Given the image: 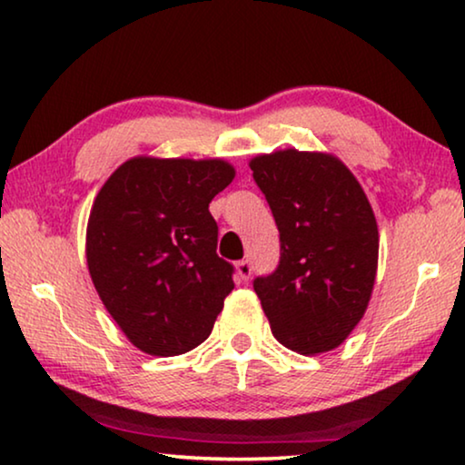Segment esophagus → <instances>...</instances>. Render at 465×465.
Returning <instances> with one entry per match:
<instances>
[{
  "label": "esophagus",
  "mask_w": 465,
  "mask_h": 465,
  "mask_svg": "<svg viewBox=\"0 0 465 465\" xmlns=\"http://www.w3.org/2000/svg\"><path fill=\"white\" fill-rule=\"evenodd\" d=\"M235 272H238V277H240L242 282H246L248 277H251V273H252L251 261H238V262H235Z\"/></svg>",
  "instance_id": "esophagus-1"
}]
</instances>
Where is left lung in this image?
<instances>
[{"label": "left lung", "mask_w": 465, "mask_h": 465, "mask_svg": "<svg viewBox=\"0 0 465 465\" xmlns=\"http://www.w3.org/2000/svg\"><path fill=\"white\" fill-rule=\"evenodd\" d=\"M280 230V262L254 277L273 336L302 355L336 349L370 302L378 225L355 175L331 154L280 150L251 161Z\"/></svg>", "instance_id": "obj_1"}]
</instances>
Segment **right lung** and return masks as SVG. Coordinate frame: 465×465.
<instances>
[{
    "label": "right lung",
    "instance_id": "add662e5",
    "mask_svg": "<svg viewBox=\"0 0 465 465\" xmlns=\"http://www.w3.org/2000/svg\"><path fill=\"white\" fill-rule=\"evenodd\" d=\"M219 158H131L94 200L87 267L104 307L148 355H183L211 336L233 290L211 200L232 183Z\"/></svg>",
    "mask_w": 465,
    "mask_h": 465
}]
</instances>
